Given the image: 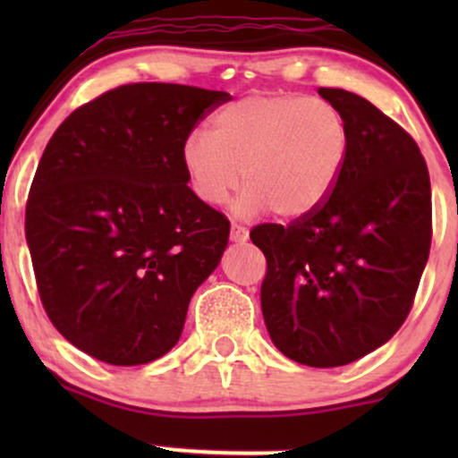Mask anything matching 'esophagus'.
Here are the masks:
<instances>
[{
  "mask_svg": "<svg viewBox=\"0 0 458 458\" xmlns=\"http://www.w3.org/2000/svg\"><path fill=\"white\" fill-rule=\"evenodd\" d=\"M247 236H250V230H247L245 225L241 224L230 225V241H234V243H245Z\"/></svg>",
  "mask_w": 458,
  "mask_h": 458,
  "instance_id": "esophagus-1",
  "label": "esophagus"
}]
</instances>
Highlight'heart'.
<instances>
[{
  "label": "heart",
  "mask_w": 458,
  "mask_h": 458,
  "mask_svg": "<svg viewBox=\"0 0 458 458\" xmlns=\"http://www.w3.org/2000/svg\"><path fill=\"white\" fill-rule=\"evenodd\" d=\"M349 146V124L334 103L265 94L224 107L211 135L193 131L181 157L189 187L207 207L224 204L243 174L236 213L254 217L273 208L277 217L299 219L334 191Z\"/></svg>",
  "instance_id": "heart-1"
}]
</instances>
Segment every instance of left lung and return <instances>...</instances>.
<instances>
[{"instance_id": "left-lung-1", "label": "left lung", "mask_w": 458, "mask_h": 458, "mask_svg": "<svg viewBox=\"0 0 458 458\" xmlns=\"http://www.w3.org/2000/svg\"><path fill=\"white\" fill-rule=\"evenodd\" d=\"M351 131L334 191L288 225L250 233L267 259L260 306L288 360L335 368L401 329L428 260L433 211L427 161L411 135L366 98L318 88Z\"/></svg>"}]
</instances>
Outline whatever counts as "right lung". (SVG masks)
<instances>
[{"instance_id":"1","label":"right lung","mask_w":458,"mask_h":458,"mask_svg":"<svg viewBox=\"0 0 458 458\" xmlns=\"http://www.w3.org/2000/svg\"><path fill=\"white\" fill-rule=\"evenodd\" d=\"M228 92L129 83L75 109L40 157L25 239L47 317L105 364L178 343L230 222L187 187L182 144Z\"/></svg>"}]
</instances>
